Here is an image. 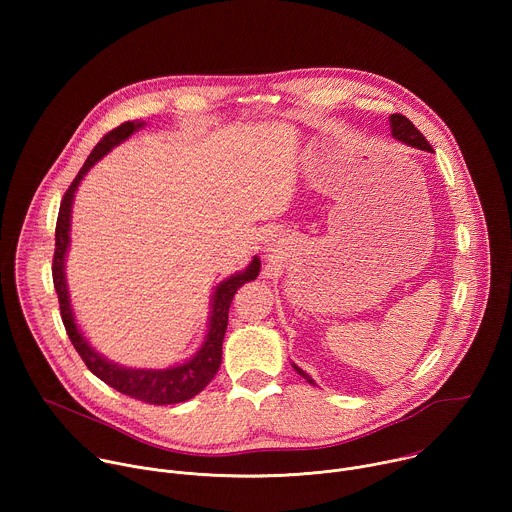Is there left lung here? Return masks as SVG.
Masks as SVG:
<instances>
[{
    "instance_id": "left-lung-1",
    "label": "left lung",
    "mask_w": 512,
    "mask_h": 512,
    "mask_svg": "<svg viewBox=\"0 0 512 512\" xmlns=\"http://www.w3.org/2000/svg\"><path fill=\"white\" fill-rule=\"evenodd\" d=\"M391 131H393V137L399 139V141H405L407 145H413V148H419V150H425V152H433V148L429 145V141L423 137V133L401 113H393L391 115ZM294 369L308 381V383H314L302 369H298L294 364Z\"/></svg>"
}]
</instances>
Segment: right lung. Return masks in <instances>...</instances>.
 Segmentation results:
<instances>
[{"label": "right lung", "instance_id": "1", "mask_svg": "<svg viewBox=\"0 0 512 512\" xmlns=\"http://www.w3.org/2000/svg\"><path fill=\"white\" fill-rule=\"evenodd\" d=\"M139 127H141V123L125 121V123L117 125L115 129H111L109 133H105L103 139L95 145L93 152L89 154L83 168L79 170L77 178L72 180V184L64 192L60 210H58V221H56V247H54V259H52V279H54V287L58 294L62 324L66 328V334H68L72 346L77 348L83 362L87 364V369L95 377H99L103 383H107L109 387H113L115 391H119L123 395H129L133 399H139V401L150 403V405H174V403H182V401H188L194 395H198L218 373V367H221V360H223V338H225L227 324H229L231 302L237 294V289L243 283H247L259 275L261 261L255 257L243 273L229 277L227 281H223L216 287L214 296H212V314H210V328H208L206 340L194 358H190L184 364H178V367L164 369V371L125 369V367H117L115 362H109L107 358H103L99 352H95L89 346V342L85 340V336L81 334V330L75 324V316H72L70 302H68V287H66V279H64V255L68 249L72 198H75L77 186L81 184V180L89 172V168Z\"/></svg>", "mask_w": 512, "mask_h": 512}]
</instances>
